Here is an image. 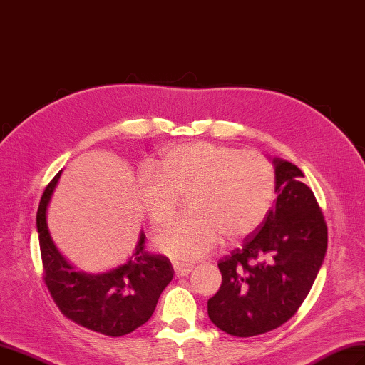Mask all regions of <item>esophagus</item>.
Returning <instances> with one entry per match:
<instances>
[{"label":"esophagus","instance_id":"esophagus-1","mask_svg":"<svg viewBox=\"0 0 365 365\" xmlns=\"http://www.w3.org/2000/svg\"><path fill=\"white\" fill-rule=\"evenodd\" d=\"M173 267L177 277H186L192 270V264H185V262H177V261L173 262Z\"/></svg>","mask_w":365,"mask_h":365}]
</instances>
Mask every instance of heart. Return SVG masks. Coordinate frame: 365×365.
Returning a JSON list of instances; mask_svg holds the SVG:
<instances>
[{"label": "heart", "mask_w": 365, "mask_h": 365, "mask_svg": "<svg viewBox=\"0 0 365 365\" xmlns=\"http://www.w3.org/2000/svg\"><path fill=\"white\" fill-rule=\"evenodd\" d=\"M144 213L163 225L175 213L180 196H190V216L177 219L155 236L158 252L182 261L200 259L222 241L241 240L264 222L277 196V174L258 150L211 143H188L169 149L157 169L138 179Z\"/></svg>", "instance_id": "1"}]
</instances>
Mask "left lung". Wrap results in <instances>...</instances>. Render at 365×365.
I'll return each instance as SVG.
<instances>
[{
	"instance_id": "8db88e82",
	"label": "left lung",
	"mask_w": 365,
	"mask_h": 365,
	"mask_svg": "<svg viewBox=\"0 0 365 365\" xmlns=\"http://www.w3.org/2000/svg\"><path fill=\"white\" fill-rule=\"evenodd\" d=\"M277 202L242 247L217 261L222 284L208 317L230 336L252 337L282 327L299 311L324 261L328 228L303 173L274 160Z\"/></svg>"
}]
</instances>
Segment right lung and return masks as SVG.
Segmentation results:
<instances>
[{"mask_svg": "<svg viewBox=\"0 0 365 365\" xmlns=\"http://www.w3.org/2000/svg\"><path fill=\"white\" fill-rule=\"evenodd\" d=\"M61 173L48 183L37 210L43 283L56 307L74 324L108 337L129 334L150 319L160 294L173 279L171 261L144 249L146 236L141 233L125 264L103 275L76 272L56 249L46 224V207Z\"/></svg>", "mask_w": 365, "mask_h": 365, "instance_id": "add662e5", "label": "right lung"}]
</instances>
